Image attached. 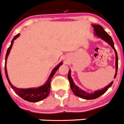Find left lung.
Here are the masks:
<instances>
[{
  "mask_svg": "<svg viewBox=\"0 0 124 124\" xmlns=\"http://www.w3.org/2000/svg\"><path fill=\"white\" fill-rule=\"evenodd\" d=\"M92 26L93 27V30H94V34L95 36H96L97 38H99L101 39H102V40L105 41L106 42L108 43L109 45H110L113 50H115V67H116V72L115 74V77L114 78H116V74H117V70H118V55L117 52L116 51V49L115 48V46H114V43L113 41V39L111 38L110 36L109 35L108 33H107L106 31H104V29H103L102 27L100 25H96L93 24L92 25ZM68 79L70 81V88L72 89V92L74 93L76 96H78L79 97H81L82 99H84L86 100H92V99H95L99 97L100 96H101L105 92H106V91L108 90L109 88H110L111 86V85H113V81H112L111 83L108 85V86H106V87H104V88H102L101 90H97V91H95L93 93H88V92H86V91H84V90H81V88H79V87H78V86H76L75 84H74V82L72 79V77H71V70H69L68 74Z\"/></svg>",
  "mask_w": 124,
  "mask_h": 124,
  "instance_id": "8db88e82",
  "label": "left lung"
}]
</instances>
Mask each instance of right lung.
I'll use <instances>...</instances> for the list:
<instances>
[{"label": "right lung", "mask_w": 124, "mask_h": 124, "mask_svg": "<svg viewBox=\"0 0 124 124\" xmlns=\"http://www.w3.org/2000/svg\"><path fill=\"white\" fill-rule=\"evenodd\" d=\"M20 36V34L18 33V34L13 38V39H12L11 43L9 46L8 50H7L6 55V58H5V73H6V76L8 79L9 84L11 87V88L15 91L16 93L18 95H19L23 99L27 101L31 102H39L41 100L44 99L49 95L50 92V81L52 79V77L54 76V74L57 72V70L59 69V67L61 65H63V61H61V63H59L58 65L56 66L55 68L52 70L51 74H50L48 80L46 81V83L43 85L41 86L38 87V88H18L14 86L13 85H12L9 79L8 78V72H7L6 68V62H7V58L8 57L9 54L10 52V50L13 46V43L14 42V40H15L18 36Z\"/></svg>", "instance_id": "obj_1"}]
</instances>
